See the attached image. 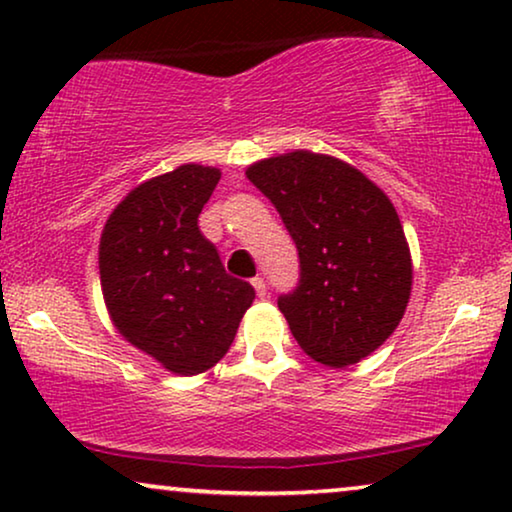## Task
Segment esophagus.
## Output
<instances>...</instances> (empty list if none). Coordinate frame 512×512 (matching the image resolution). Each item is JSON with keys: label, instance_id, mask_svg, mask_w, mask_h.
<instances>
[{"label": "esophagus", "instance_id": "esophagus-1", "mask_svg": "<svg viewBox=\"0 0 512 512\" xmlns=\"http://www.w3.org/2000/svg\"><path fill=\"white\" fill-rule=\"evenodd\" d=\"M251 284H254V289H256V296H258V298H265V296H268V286H265L263 277H254V279H251Z\"/></svg>", "mask_w": 512, "mask_h": 512}]
</instances>
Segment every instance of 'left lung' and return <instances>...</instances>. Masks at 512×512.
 <instances>
[{"label":"left lung","mask_w":512,"mask_h":512,"mask_svg":"<svg viewBox=\"0 0 512 512\" xmlns=\"http://www.w3.org/2000/svg\"><path fill=\"white\" fill-rule=\"evenodd\" d=\"M247 177L298 247L300 282L277 305L300 349L331 368L366 359L401 324L412 291L387 193L345 160L303 149L258 160Z\"/></svg>","instance_id":"left-lung-1"}]
</instances>
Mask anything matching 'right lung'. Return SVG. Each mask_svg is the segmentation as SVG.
Returning a JSON list of instances; mask_svg holds the SVG:
<instances>
[{"label": "right lung", "instance_id": "right-lung-1", "mask_svg": "<svg viewBox=\"0 0 512 512\" xmlns=\"http://www.w3.org/2000/svg\"><path fill=\"white\" fill-rule=\"evenodd\" d=\"M221 170L186 163L132 188L100 237L102 296L116 331L174 375L216 366L254 286L230 277L198 216Z\"/></svg>", "mask_w": 512, "mask_h": 512}]
</instances>
